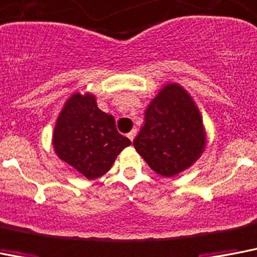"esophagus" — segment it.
I'll return each instance as SVG.
<instances>
[{
    "instance_id": "34e87169",
    "label": "esophagus",
    "mask_w": 257,
    "mask_h": 257,
    "mask_svg": "<svg viewBox=\"0 0 257 257\" xmlns=\"http://www.w3.org/2000/svg\"><path fill=\"white\" fill-rule=\"evenodd\" d=\"M136 133H137V129H132V131L128 133V139L131 140V141H133V140H135Z\"/></svg>"
}]
</instances>
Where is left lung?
<instances>
[{
  "label": "left lung",
  "instance_id": "left-lung-1",
  "mask_svg": "<svg viewBox=\"0 0 257 257\" xmlns=\"http://www.w3.org/2000/svg\"><path fill=\"white\" fill-rule=\"evenodd\" d=\"M206 144L199 110L177 84L166 85L145 110V124L133 141L154 172L173 177L197 161Z\"/></svg>",
  "mask_w": 257,
  "mask_h": 257
}]
</instances>
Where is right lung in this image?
Listing matches in <instances>:
<instances>
[{"instance_id":"obj_1","label":"right lung","mask_w":257,"mask_h":257,"mask_svg":"<svg viewBox=\"0 0 257 257\" xmlns=\"http://www.w3.org/2000/svg\"><path fill=\"white\" fill-rule=\"evenodd\" d=\"M53 143L60 160L93 179L109 170L131 140L117 132L113 116L101 112L92 95L75 93L58 117Z\"/></svg>"}]
</instances>
